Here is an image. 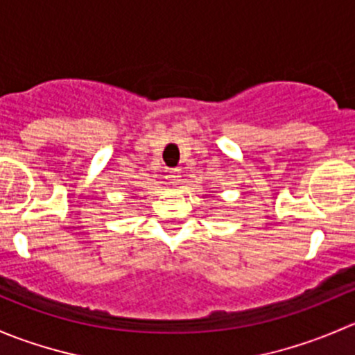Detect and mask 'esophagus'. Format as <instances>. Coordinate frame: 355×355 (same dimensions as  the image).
<instances>
[{
	"label": "esophagus",
	"instance_id": "esophagus-1",
	"mask_svg": "<svg viewBox=\"0 0 355 355\" xmlns=\"http://www.w3.org/2000/svg\"><path fill=\"white\" fill-rule=\"evenodd\" d=\"M182 175H180V170H170L168 171V182H170L171 185H178L182 182Z\"/></svg>",
	"mask_w": 355,
	"mask_h": 355
}]
</instances>
